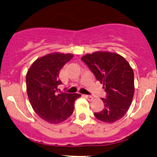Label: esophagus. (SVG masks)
<instances>
[{"mask_svg":"<svg viewBox=\"0 0 157 157\" xmlns=\"http://www.w3.org/2000/svg\"><path fill=\"white\" fill-rule=\"evenodd\" d=\"M84 97H85V98L87 99L88 100H90H90H92L93 99H94V97H93L92 96H90V95H84Z\"/></svg>","mask_w":157,"mask_h":157,"instance_id":"34e87169","label":"esophagus"}]
</instances>
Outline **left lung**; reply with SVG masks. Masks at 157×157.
<instances>
[{
  "instance_id": "1",
  "label": "left lung",
  "mask_w": 157,
  "mask_h": 157,
  "mask_svg": "<svg viewBox=\"0 0 157 157\" xmlns=\"http://www.w3.org/2000/svg\"><path fill=\"white\" fill-rule=\"evenodd\" d=\"M96 79L103 85L106 95L101 98L104 107L94 113L96 118L105 123H114L126 114L134 94V74L124 57L109 52H94L81 58Z\"/></svg>"
}]
</instances>
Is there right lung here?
I'll list each match as a JSON object with an SVG mask.
<instances>
[{"label":"right lung","mask_w":157,"mask_h":157,"mask_svg":"<svg viewBox=\"0 0 157 157\" xmlns=\"http://www.w3.org/2000/svg\"><path fill=\"white\" fill-rule=\"evenodd\" d=\"M72 54H48L35 60L26 76L27 93L33 110L51 124L66 121L74 112V101L79 94L59 92L62 83L59 73L72 59Z\"/></svg>","instance_id":"1"}]
</instances>
